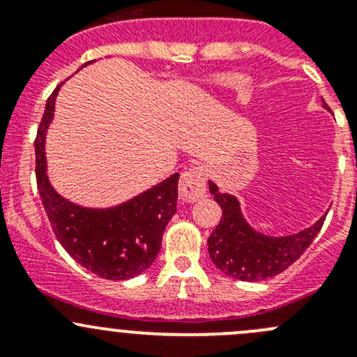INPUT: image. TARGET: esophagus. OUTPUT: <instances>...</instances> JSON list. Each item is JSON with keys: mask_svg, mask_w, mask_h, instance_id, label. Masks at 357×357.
<instances>
[{"mask_svg": "<svg viewBox=\"0 0 357 357\" xmlns=\"http://www.w3.org/2000/svg\"><path fill=\"white\" fill-rule=\"evenodd\" d=\"M205 167L197 165V167L188 169V171L183 172L181 179H179V197L185 202H197L205 195Z\"/></svg>", "mask_w": 357, "mask_h": 357, "instance_id": "esophagus-1", "label": "esophagus"}]
</instances>
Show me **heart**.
Returning a JSON list of instances; mask_svg holds the SVG:
<instances>
[{
  "label": "heart",
  "instance_id": "obj_1",
  "mask_svg": "<svg viewBox=\"0 0 357 357\" xmlns=\"http://www.w3.org/2000/svg\"><path fill=\"white\" fill-rule=\"evenodd\" d=\"M222 82H225V84L238 86V84H242V82H243V77H236V75H235V77H225V81H222Z\"/></svg>",
  "mask_w": 357,
  "mask_h": 357
}]
</instances>
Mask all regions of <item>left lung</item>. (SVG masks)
Returning <instances> with one entry per match:
<instances>
[{
    "label": "left lung",
    "mask_w": 357,
    "mask_h": 357,
    "mask_svg": "<svg viewBox=\"0 0 357 357\" xmlns=\"http://www.w3.org/2000/svg\"><path fill=\"white\" fill-rule=\"evenodd\" d=\"M208 190L222 208L221 221L208 236V255L225 275L242 282H261L285 271L311 245L325 222L323 215L295 235H262L248 226L235 197L221 193L212 181Z\"/></svg>",
    "instance_id": "left-lung-1"
}]
</instances>
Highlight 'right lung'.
Listing matches in <instances>:
<instances>
[{"label":"right lung","instance_id":"1","mask_svg":"<svg viewBox=\"0 0 357 357\" xmlns=\"http://www.w3.org/2000/svg\"><path fill=\"white\" fill-rule=\"evenodd\" d=\"M60 86L50 95L36 136V179L56 240L82 268L107 280H129L155 261L176 212L179 174L110 208H86L60 197L46 176L45 135Z\"/></svg>","mask_w":357,"mask_h":357}]
</instances>
